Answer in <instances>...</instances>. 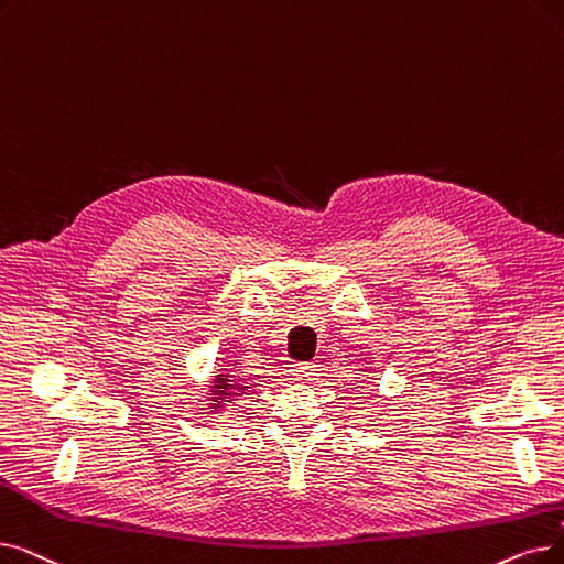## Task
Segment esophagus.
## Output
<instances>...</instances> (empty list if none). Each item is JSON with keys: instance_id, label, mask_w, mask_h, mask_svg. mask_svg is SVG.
Here are the masks:
<instances>
[{"instance_id": "esophagus-1", "label": "esophagus", "mask_w": 564, "mask_h": 564, "mask_svg": "<svg viewBox=\"0 0 564 564\" xmlns=\"http://www.w3.org/2000/svg\"><path fill=\"white\" fill-rule=\"evenodd\" d=\"M290 376H292V380H308L315 376V366L313 364H292Z\"/></svg>"}]
</instances>
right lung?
<instances>
[{
	"label": "right lung",
	"instance_id": "add662e5",
	"mask_svg": "<svg viewBox=\"0 0 564 564\" xmlns=\"http://www.w3.org/2000/svg\"><path fill=\"white\" fill-rule=\"evenodd\" d=\"M207 394L205 401L209 405V412L216 414V412H226L228 408L237 405L239 399H243L249 394V382H241L239 378L232 376L230 369H226V366H221L218 369V373L212 378V382L207 384Z\"/></svg>",
	"mask_w": 564,
	"mask_h": 564
}]
</instances>
